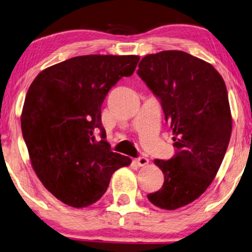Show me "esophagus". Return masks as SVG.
<instances>
[{
	"instance_id": "34e87169",
	"label": "esophagus",
	"mask_w": 252,
	"mask_h": 252,
	"mask_svg": "<svg viewBox=\"0 0 252 252\" xmlns=\"http://www.w3.org/2000/svg\"><path fill=\"white\" fill-rule=\"evenodd\" d=\"M135 162L138 166H145V165H147V163H149V159H147V158H145V157H138V158H136V159H135Z\"/></svg>"
}]
</instances>
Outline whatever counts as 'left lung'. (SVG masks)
<instances>
[{"instance_id": "1", "label": "left lung", "mask_w": 252, "mask_h": 252, "mask_svg": "<svg viewBox=\"0 0 252 252\" xmlns=\"http://www.w3.org/2000/svg\"><path fill=\"white\" fill-rule=\"evenodd\" d=\"M138 66V76L159 99L176 149L172 159L154 160L165 181L147 198L176 210L205 192L220 168L231 135L227 89L213 65L186 52L150 54Z\"/></svg>"}]
</instances>
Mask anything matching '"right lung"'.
<instances>
[{"label": "right lung", "instance_id": "1", "mask_svg": "<svg viewBox=\"0 0 252 252\" xmlns=\"http://www.w3.org/2000/svg\"><path fill=\"white\" fill-rule=\"evenodd\" d=\"M138 61L136 55L76 56L45 69L30 86L21 117L23 137L35 174L66 205L95 203L113 173L131 162L110 150L101 106Z\"/></svg>", "mask_w": 252, "mask_h": 252}]
</instances>
